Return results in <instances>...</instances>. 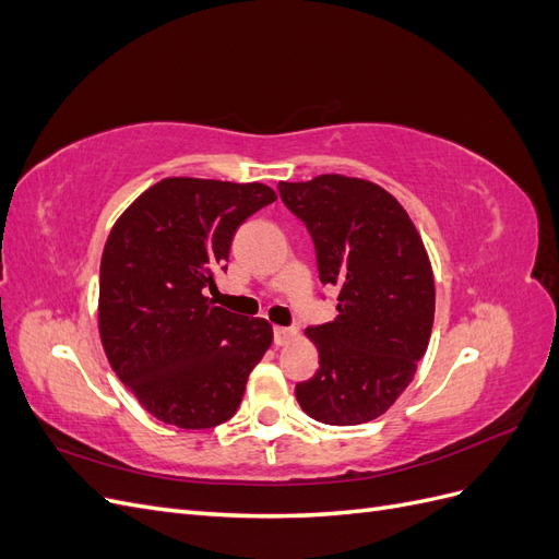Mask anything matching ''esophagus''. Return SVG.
<instances>
[{
	"mask_svg": "<svg viewBox=\"0 0 559 559\" xmlns=\"http://www.w3.org/2000/svg\"><path fill=\"white\" fill-rule=\"evenodd\" d=\"M294 335H296L294 329H286V326H275V329H273V341H275L277 347H282V345H286V343H292Z\"/></svg>",
	"mask_w": 559,
	"mask_h": 559,
	"instance_id": "esophagus-1",
	"label": "esophagus"
}]
</instances>
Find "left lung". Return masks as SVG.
Instances as JSON below:
<instances>
[{
	"instance_id": "obj_1",
	"label": "left lung",
	"mask_w": 559,
	"mask_h": 559,
	"mask_svg": "<svg viewBox=\"0 0 559 559\" xmlns=\"http://www.w3.org/2000/svg\"><path fill=\"white\" fill-rule=\"evenodd\" d=\"M277 189L310 233L321 284L341 292L337 317L306 331L319 370L296 399L324 425H364L403 394L427 352L436 292L425 245L378 183L321 175Z\"/></svg>"
}]
</instances>
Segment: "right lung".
<instances>
[{"instance_id":"obj_1","label":"right lung","mask_w":559,"mask_h":559,"mask_svg":"<svg viewBox=\"0 0 559 559\" xmlns=\"http://www.w3.org/2000/svg\"><path fill=\"white\" fill-rule=\"evenodd\" d=\"M277 195L265 183L170 177L118 218L99 263L107 359L165 425L210 429L238 413L247 378L273 343L265 319L216 308L235 230Z\"/></svg>"}]
</instances>
